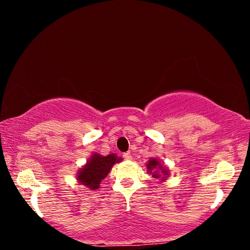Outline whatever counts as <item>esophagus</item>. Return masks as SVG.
Instances as JSON below:
<instances>
[{"mask_svg": "<svg viewBox=\"0 0 250 250\" xmlns=\"http://www.w3.org/2000/svg\"><path fill=\"white\" fill-rule=\"evenodd\" d=\"M124 159L125 160H131V159H132V156H131L130 152H125V153H124Z\"/></svg>", "mask_w": 250, "mask_h": 250, "instance_id": "1", "label": "esophagus"}]
</instances>
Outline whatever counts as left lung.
Returning a JSON list of instances; mask_svg holds the SVG:
<instances>
[{
	"label": "left lung",
	"mask_w": 250,
	"mask_h": 250,
	"mask_svg": "<svg viewBox=\"0 0 250 250\" xmlns=\"http://www.w3.org/2000/svg\"><path fill=\"white\" fill-rule=\"evenodd\" d=\"M147 167V171H149V173H152V176L153 177H159L161 176V174H159V173H156V168H159V170L162 171V173H164V175H167V171L164 170V168H162V166H161L160 162L156 159H151L149 161V163L146 164Z\"/></svg>",
	"instance_id": "8db88e82"
}]
</instances>
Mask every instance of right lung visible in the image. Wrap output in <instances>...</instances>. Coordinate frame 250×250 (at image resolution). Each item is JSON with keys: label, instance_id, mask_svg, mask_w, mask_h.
<instances>
[{"label": "right lung", "instance_id": "obj_1", "mask_svg": "<svg viewBox=\"0 0 250 250\" xmlns=\"http://www.w3.org/2000/svg\"><path fill=\"white\" fill-rule=\"evenodd\" d=\"M120 161L121 159L118 158L116 154H109L107 156L94 154L88 161L87 166L79 171L78 180L88 188H99L100 182L108 175L113 164Z\"/></svg>", "mask_w": 250, "mask_h": 250}]
</instances>
